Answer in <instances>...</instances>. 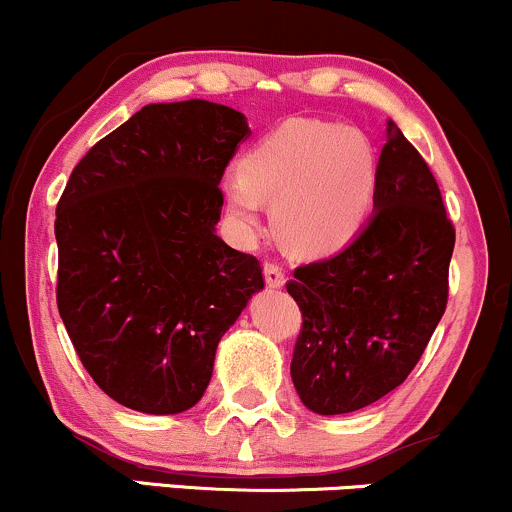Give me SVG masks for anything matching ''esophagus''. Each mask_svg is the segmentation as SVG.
Wrapping results in <instances>:
<instances>
[{
    "label": "esophagus",
    "instance_id": "obj_1",
    "mask_svg": "<svg viewBox=\"0 0 512 512\" xmlns=\"http://www.w3.org/2000/svg\"><path fill=\"white\" fill-rule=\"evenodd\" d=\"M263 278H266V285L273 287V290H280L285 285V273L278 263H266L263 266Z\"/></svg>",
    "mask_w": 512,
    "mask_h": 512
}]
</instances>
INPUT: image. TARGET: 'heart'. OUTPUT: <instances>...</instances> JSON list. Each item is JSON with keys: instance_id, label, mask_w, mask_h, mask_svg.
<instances>
[{"instance_id": "b5f03b06", "label": "heart", "mask_w": 512, "mask_h": 512, "mask_svg": "<svg viewBox=\"0 0 512 512\" xmlns=\"http://www.w3.org/2000/svg\"><path fill=\"white\" fill-rule=\"evenodd\" d=\"M377 191V154L360 130L317 118H290L241 157L222 179L229 217L241 232L261 225L263 200L287 249L324 256L365 225Z\"/></svg>"}]
</instances>
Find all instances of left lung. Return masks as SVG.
Segmentation results:
<instances>
[{
    "label": "left lung",
    "mask_w": 512,
    "mask_h": 512,
    "mask_svg": "<svg viewBox=\"0 0 512 512\" xmlns=\"http://www.w3.org/2000/svg\"><path fill=\"white\" fill-rule=\"evenodd\" d=\"M452 249L438 183L387 120L372 217L338 254L300 266L287 283L302 312L290 375L309 411L365 409L409 377L445 314Z\"/></svg>",
    "instance_id": "1"
}]
</instances>
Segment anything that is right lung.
I'll return each instance as SVG.
<instances>
[{"label": "right lung", "instance_id": "add662e5", "mask_svg": "<svg viewBox=\"0 0 512 512\" xmlns=\"http://www.w3.org/2000/svg\"><path fill=\"white\" fill-rule=\"evenodd\" d=\"M244 113L149 103L74 166L55 212L57 309L94 382L132 411H188L251 295L254 256L217 237Z\"/></svg>", "mask_w": 512, "mask_h": 512}]
</instances>
